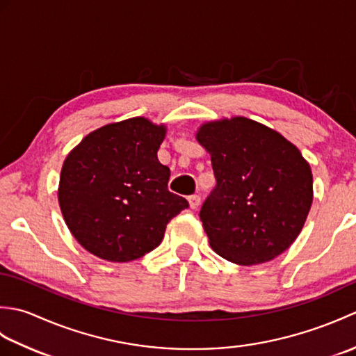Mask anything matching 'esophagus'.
Listing matches in <instances>:
<instances>
[{
    "mask_svg": "<svg viewBox=\"0 0 356 356\" xmlns=\"http://www.w3.org/2000/svg\"><path fill=\"white\" fill-rule=\"evenodd\" d=\"M200 195L199 194H193L188 197V202H190V208L191 209H197L200 207Z\"/></svg>",
    "mask_w": 356,
    "mask_h": 356,
    "instance_id": "esophagus-1",
    "label": "esophagus"
}]
</instances>
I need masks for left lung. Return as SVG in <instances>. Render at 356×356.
<instances>
[{"instance_id":"1","label":"left lung","mask_w":356,"mask_h":356,"mask_svg":"<svg viewBox=\"0 0 356 356\" xmlns=\"http://www.w3.org/2000/svg\"><path fill=\"white\" fill-rule=\"evenodd\" d=\"M195 139L211 154L217 180L200 209L211 248L243 266L283 254L314 200L312 171L300 149L243 116L202 124Z\"/></svg>"}]
</instances>
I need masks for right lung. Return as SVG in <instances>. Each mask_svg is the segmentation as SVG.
<instances>
[{"label": "right lung", "instance_id": "1", "mask_svg": "<svg viewBox=\"0 0 356 356\" xmlns=\"http://www.w3.org/2000/svg\"><path fill=\"white\" fill-rule=\"evenodd\" d=\"M166 127L147 118L104 125L65 157L58 200L72 236L102 260L125 263L161 245L166 225L188 202L168 191L157 159Z\"/></svg>", "mask_w": 356, "mask_h": 356}]
</instances>
